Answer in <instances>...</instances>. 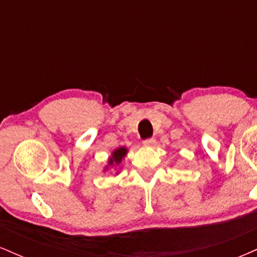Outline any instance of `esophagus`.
Returning <instances> with one entry per match:
<instances>
[{"instance_id": "1", "label": "esophagus", "mask_w": 257, "mask_h": 257, "mask_svg": "<svg viewBox=\"0 0 257 257\" xmlns=\"http://www.w3.org/2000/svg\"><path fill=\"white\" fill-rule=\"evenodd\" d=\"M144 146L145 147H152L153 145H155L156 144V140L153 138H151V139H146L145 141H144Z\"/></svg>"}]
</instances>
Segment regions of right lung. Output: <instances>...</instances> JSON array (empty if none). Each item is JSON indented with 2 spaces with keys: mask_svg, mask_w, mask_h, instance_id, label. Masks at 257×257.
I'll list each match as a JSON object with an SVG mask.
<instances>
[{
  "mask_svg": "<svg viewBox=\"0 0 257 257\" xmlns=\"http://www.w3.org/2000/svg\"><path fill=\"white\" fill-rule=\"evenodd\" d=\"M128 149L125 146H119L111 152V156L107 159V164L104 167L102 172L110 173L113 176H117L122 170V162L125 158Z\"/></svg>",
  "mask_w": 257,
  "mask_h": 257,
  "instance_id": "add662e5",
  "label": "right lung"
}]
</instances>
